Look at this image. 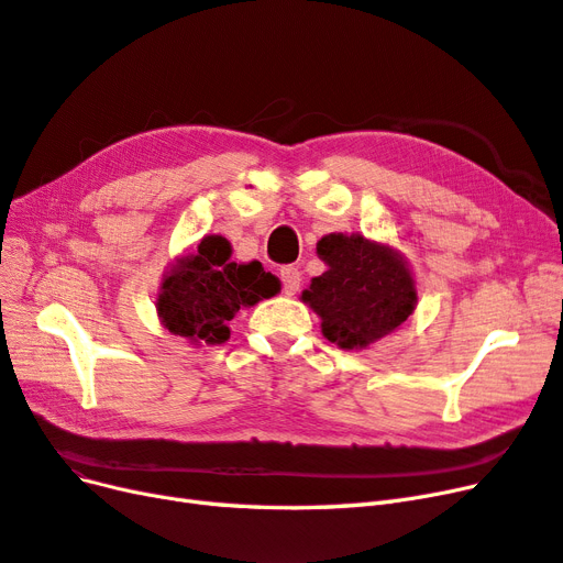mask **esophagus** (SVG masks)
<instances>
[{"mask_svg":"<svg viewBox=\"0 0 563 563\" xmlns=\"http://www.w3.org/2000/svg\"><path fill=\"white\" fill-rule=\"evenodd\" d=\"M279 277H282V284H284V294L286 296H296L298 286H300V272H298V267H294V265L282 267Z\"/></svg>","mask_w":563,"mask_h":563,"instance_id":"obj_1","label":"esophagus"}]
</instances>
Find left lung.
Returning <instances> with one entry per match:
<instances>
[{
  "instance_id": "1",
  "label": "left lung",
  "mask_w": 563,
  "mask_h": 563,
  "mask_svg": "<svg viewBox=\"0 0 563 563\" xmlns=\"http://www.w3.org/2000/svg\"><path fill=\"white\" fill-rule=\"evenodd\" d=\"M317 255L327 265L300 300L321 319L340 350H366L413 314L418 291L404 253L364 234H323Z\"/></svg>"
}]
</instances>
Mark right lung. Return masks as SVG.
Wrapping results in <instances>:
<instances>
[{"mask_svg": "<svg viewBox=\"0 0 563 563\" xmlns=\"http://www.w3.org/2000/svg\"><path fill=\"white\" fill-rule=\"evenodd\" d=\"M282 291V282L258 261H232L223 234H207L168 265L155 300L162 327L199 345H220L230 338V321L242 308Z\"/></svg>", "mask_w": 563, "mask_h": 563, "instance_id": "add662e5", "label": "right lung"}]
</instances>
